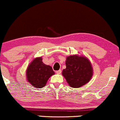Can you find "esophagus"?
Returning a JSON list of instances; mask_svg holds the SVG:
<instances>
[{
  "instance_id": "1",
  "label": "esophagus",
  "mask_w": 120,
  "mask_h": 120,
  "mask_svg": "<svg viewBox=\"0 0 120 120\" xmlns=\"http://www.w3.org/2000/svg\"><path fill=\"white\" fill-rule=\"evenodd\" d=\"M61 72H62V71L61 70H59V71H56V74H58V75H60V73H61Z\"/></svg>"
}]
</instances>
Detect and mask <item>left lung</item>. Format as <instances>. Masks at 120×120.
I'll return each mask as SVG.
<instances>
[{"label": "left lung", "mask_w": 120, "mask_h": 120, "mask_svg": "<svg viewBox=\"0 0 120 120\" xmlns=\"http://www.w3.org/2000/svg\"><path fill=\"white\" fill-rule=\"evenodd\" d=\"M66 68L62 71V76L71 87L78 88L89 82L93 74L92 65L85 56L72 55L67 56Z\"/></svg>", "instance_id": "left-lung-1"}]
</instances>
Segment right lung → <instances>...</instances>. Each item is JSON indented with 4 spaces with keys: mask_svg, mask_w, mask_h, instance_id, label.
I'll return each mask as SVG.
<instances>
[{
    "mask_svg": "<svg viewBox=\"0 0 120 120\" xmlns=\"http://www.w3.org/2000/svg\"><path fill=\"white\" fill-rule=\"evenodd\" d=\"M27 82L36 88H42L47 84L51 76L55 74L49 65L44 64L42 57L34 58L28 65L26 70Z\"/></svg>",
    "mask_w": 120,
    "mask_h": 120,
    "instance_id": "1",
    "label": "right lung"
}]
</instances>
